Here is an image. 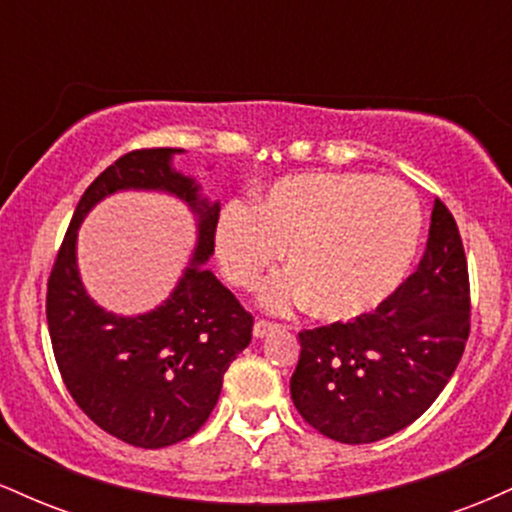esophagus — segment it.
<instances>
[{"mask_svg": "<svg viewBox=\"0 0 512 512\" xmlns=\"http://www.w3.org/2000/svg\"><path fill=\"white\" fill-rule=\"evenodd\" d=\"M276 327H279V325H274V322H267V320H257L255 325H252V334H255L257 339H262V337H267L269 332H274Z\"/></svg>", "mask_w": 512, "mask_h": 512, "instance_id": "esophagus-1", "label": "esophagus"}]
</instances>
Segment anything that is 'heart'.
<instances>
[{
  "label": "heart",
  "mask_w": 512,
  "mask_h": 512,
  "mask_svg": "<svg viewBox=\"0 0 512 512\" xmlns=\"http://www.w3.org/2000/svg\"><path fill=\"white\" fill-rule=\"evenodd\" d=\"M421 238L414 192L366 173H296L233 202L216 219L214 252L223 276L250 291L281 260L291 272L264 286V308L310 305L327 322L380 308L407 276Z\"/></svg>",
  "instance_id": "obj_1"
}]
</instances>
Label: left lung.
<instances>
[{"mask_svg":"<svg viewBox=\"0 0 512 512\" xmlns=\"http://www.w3.org/2000/svg\"><path fill=\"white\" fill-rule=\"evenodd\" d=\"M298 337L291 399L322 436L375 443L419 419L469 337L467 260L448 207L436 199L419 267L375 313Z\"/></svg>","mask_w":512,"mask_h":512,"instance_id":"left-lung-1","label":"left lung"}]
</instances>
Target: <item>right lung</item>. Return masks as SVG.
I'll list each match as a JSON object with an SVG mask.
<instances>
[{"instance_id":"obj_1","label":"right lung","mask_w":512,"mask_h":512,"mask_svg":"<svg viewBox=\"0 0 512 512\" xmlns=\"http://www.w3.org/2000/svg\"><path fill=\"white\" fill-rule=\"evenodd\" d=\"M182 149H142L117 158L88 185L48 281V330L57 366L81 411L134 448H166L204 426L223 373L252 339V315L204 267L214 255L219 202L173 166ZM163 191L196 216L198 240L171 296L149 314L120 316L87 296L75 262L78 228L117 191Z\"/></svg>"}]
</instances>
